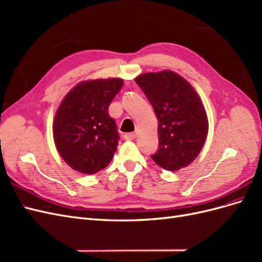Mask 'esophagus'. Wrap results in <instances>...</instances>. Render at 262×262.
<instances>
[{
    "label": "esophagus",
    "mask_w": 262,
    "mask_h": 262,
    "mask_svg": "<svg viewBox=\"0 0 262 262\" xmlns=\"http://www.w3.org/2000/svg\"><path fill=\"white\" fill-rule=\"evenodd\" d=\"M136 137H137V134L133 133V132L124 134V139L125 140H134V139H136Z\"/></svg>",
    "instance_id": "esophagus-1"
}]
</instances>
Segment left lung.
I'll list each match as a JSON object with an SVG mask.
<instances>
[{
	"mask_svg": "<svg viewBox=\"0 0 262 262\" xmlns=\"http://www.w3.org/2000/svg\"><path fill=\"white\" fill-rule=\"evenodd\" d=\"M136 83L158 120V148L152 160L170 171L191 164L209 130L207 113L193 87L171 71L139 75Z\"/></svg>",
	"mask_w": 262,
	"mask_h": 262,
	"instance_id": "1",
	"label": "left lung"
}]
</instances>
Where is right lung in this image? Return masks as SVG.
<instances>
[{
    "label": "right lung",
    "mask_w": 262,
    "mask_h": 262,
    "mask_svg": "<svg viewBox=\"0 0 262 262\" xmlns=\"http://www.w3.org/2000/svg\"><path fill=\"white\" fill-rule=\"evenodd\" d=\"M122 86L121 78L82 82L62 100L54 118L53 138L70 167L94 175L112 162L119 133L108 107Z\"/></svg>",
    "instance_id": "1"
}]
</instances>
